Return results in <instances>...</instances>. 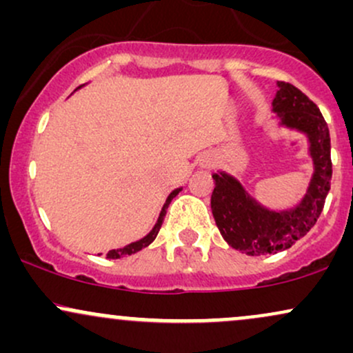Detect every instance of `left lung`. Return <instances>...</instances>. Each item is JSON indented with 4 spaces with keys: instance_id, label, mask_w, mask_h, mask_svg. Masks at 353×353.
Masks as SVG:
<instances>
[{
    "instance_id": "obj_1",
    "label": "left lung",
    "mask_w": 353,
    "mask_h": 353,
    "mask_svg": "<svg viewBox=\"0 0 353 353\" xmlns=\"http://www.w3.org/2000/svg\"><path fill=\"white\" fill-rule=\"evenodd\" d=\"M272 111L281 125L301 131L309 139L314 174L305 196L292 209L270 210L259 204L230 174H212L210 209L224 241L247 255L277 254L292 247L314 228L330 190V134L314 101L292 84L277 83Z\"/></svg>"
}]
</instances>
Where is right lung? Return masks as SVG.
<instances>
[{
  "instance_id": "1",
  "label": "right lung",
  "mask_w": 353,
  "mask_h": 353,
  "mask_svg": "<svg viewBox=\"0 0 353 353\" xmlns=\"http://www.w3.org/2000/svg\"><path fill=\"white\" fill-rule=\"evenodd\" d=\"M181 190H182V188L174 189L172 192L169 194L168 199H165V204L163 205V210H161L159 217H157V222H156V224H154L152 230L148 234V236H144L143 239H139V241H136V242H131V244L121 247V249H112V250H109L106 257H108V259H121V257H125V255H132V254L139 252L141 249H144V247H148L149 244H151L154 239H156L157 232H159L161 225H163V221H164V216H165V210H168L169 204H171V201L174 199V197L177 196V194L181 192ZM99 255H101V254H99Z\"/></svg>"
}]
</instances>
